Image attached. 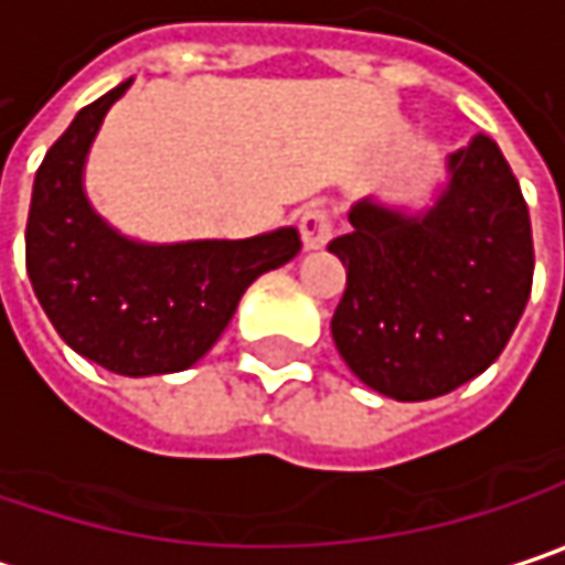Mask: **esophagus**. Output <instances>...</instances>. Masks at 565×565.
Listing matches in <instances>:
<instances>
[{
    "label": "esophagus",
    "instance_id": "esophagus-1",
    "mask_svg": "<svg viewBox=\"0 0 565 565\" xmlns=\"http://www.w3.org/2000/svg\"><path fill=\"white\" fill-rule=\"evenodd\" d=\"M297 230H300V238H303V245H307V248H323V245L333 238V216H330V210H327V206L310 203V206H303V210H300V216H297Z\"/></svg>",
    "mask_w": 565,
    "mask_h": 565
}]
</instances>
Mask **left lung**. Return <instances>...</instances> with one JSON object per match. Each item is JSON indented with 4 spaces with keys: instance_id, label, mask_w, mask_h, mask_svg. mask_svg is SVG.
I'll list each match as a JSON object with an SVG mask.
<instances>
[{
    "instance_id": "left-lung-1",
    "label": "left lung",
    "mask_w": 565,
    "mask_h": 565,
    "mask_svg": "<svg viewBox=\"0 0 565 565\" xmlns=\"http://www.w3.org/2000/svg\"><path fill=\"white\" fill-rule=\"evenodd\" d=\"M446 168L427 213L362 200L352 230L330 242L345 265L335 349L394 401H430L482 375L531 297V213L501 148L476 135Z\"/></svg>"
}]
</instances>
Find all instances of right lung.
Segmentation results:
<instances>
[{
  "mask_svg": "<svg viewBox=\"0 0 565 565\" xmlns=\"http://www.w3.org/2000/svg\"><path fill=\"white\" fill-rule=\"evenodd\" d=\"M119 83L44 154L25 226L34 297L61 339L116 375H168L200 362L230 327L245 287L300 252L297 230L255 238L145 245L106 226L83 193V161Z\"/></svg>",
  "mask_w": 565,
  "mask_h": 565,
  "instance_id": "right-lung-1",
  "label": "right lung"
}]
</instances>
